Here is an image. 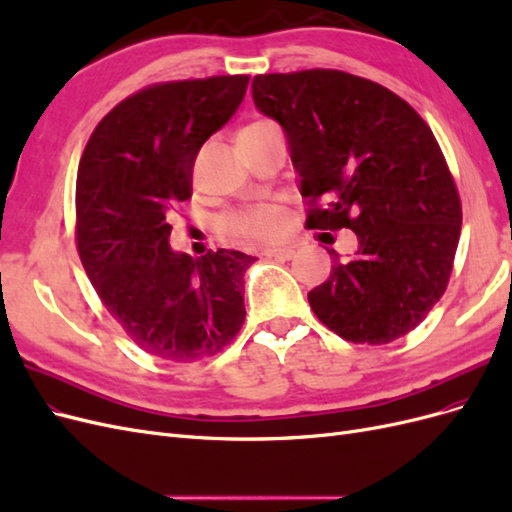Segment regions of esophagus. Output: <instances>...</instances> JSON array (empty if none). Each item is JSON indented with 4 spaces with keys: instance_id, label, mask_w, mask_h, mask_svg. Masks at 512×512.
Wrapping results in <instances>:
<instances>
[{
    "instance_id": "1",
    "label": "esophagus",
    "mask_w": 512,
    "mask_h": 512,
    "mask_svg": "<svg viewBox=\"0 0 512 512\" xmlns=\"http://www.w3.org/2000/svg\"><path fill=\"white\" fill-rule=\"evenodd\" d=\"M267 258H275V260H290L294 256V250L292 247H267L265 252Z\"/></svg>"
}]
</instances>
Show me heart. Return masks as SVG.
Returning a JSON list of instances; mask_svg holds the SVG:
<instances>
[{"mask_svg": "<svg viewBox=\"0 0 512 512\" xmlns=\"http://www.w3.org/2000/svg\"><path fill=\"white\" fill-rule=\"evenodd\" d=\"M275 123L271 121H252L239 132V134H254L262 132L267 128H273ZM224 230L230 237L235 239H245V241H277L284 237V232L288 230V215L284 209L273 207V205H262V207H252L239 211L230 218L224 220Z\"/></svg>", "mask_w": 512, "mask_h": 512, "instance_id": "1", "label": "heart"}]
</instances>
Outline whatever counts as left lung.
Listing matches in <instances>:
<instances>
[{
  "label": "left lung",
  "mask_w": 512,
  "mask_h": 512,
  "mask_svg": "<svg viewBox=\"0 0 512 512\" xmlns=\"http://www.w3.org/2000/svg\"><path fill=\"white\" fill-rule=\"evenodd\" d=\"M258 111L284 128L307 224L350 228L329 280L307 294L322 324L352 344H389L423 322L453 271L461 203L436 136L391 89L339 70L258 74ZM324 202V206H318Z\"/></svg>",
  "instance_id": "8db88e82"
}]
</instances>
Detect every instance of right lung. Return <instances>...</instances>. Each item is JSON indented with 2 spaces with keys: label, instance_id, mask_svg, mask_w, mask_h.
Wrapping results in <instances>:
<instances>
[{
  "label": "right lung",
  "instance_id": "right-lung-1",
  "mask_svg": "<svg viewBox=\"0 0 512 512\" xmlns=\"http://www.w3.org/2000/svg\"><path fill=\"white\" fill-rule=\"evenodd\" d=\"M250 76L151 85L89 136L76 175V247L100 301L132 342L164 361L220 352L245 320L256 258L173 252L168 215L192 196L200 147L235 115Z\"/></svg>",
  "mask_w": 512,
  "mask_h": 512
}]
</instances>
